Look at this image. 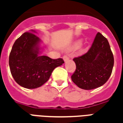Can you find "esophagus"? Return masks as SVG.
<instances>
[{
  "label": "esophagus",
  "instance_id": "1",
  "mask_svg": "<svg viewBox=\"0 0 123 123\" xmlns=\"http://www.w3.org/2000/svg\"><path fill=\"white\" fill-rule=\"evenodd\" d=\"M63 59L64 61V62H66L67 61H68L69 60V57L68 55H64L63 57Z\"/></svg>",
  "mask_w": 123,
  "mask_h": 123
}]
</instances>
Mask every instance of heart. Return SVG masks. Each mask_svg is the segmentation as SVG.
<instances>
[{"mask_svg": "<svg viewBox=\"0 0 123 123\" xmlns=\"http://www.w3.org/2000/svg\"><path fill=\"white\" fill-rule=\"evenodd\" d=\"M82 39H79V40H77V41H75L74 43V44H73V46L71 47L72 49L73 50H77L78 48H79L82 46Z\"/></svg>", "mask_w": 123, "mask_h": 123, "instance_id": "obj_1", "label": "heart"}]
</instances>
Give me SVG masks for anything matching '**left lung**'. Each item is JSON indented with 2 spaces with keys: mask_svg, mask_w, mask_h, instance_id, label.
<instances>
[{
  "mask_svg": "<svg viewBox=\"0 0 123 123\" xmlns=\"http://www.w3.org/2000/svg\"><path fill=\"white\" fill-rule=\"evenodd\" d=\"M76 70L71 80L82 89L91 90L105 84L114 66V56L109 41L98 32L91 47L86 54L75 57Z\"/></svg>",
  "mask_w": 123,
  "mask_h": 123,
  "instance_id": "obj_1",
  "label": "left lung"
}]
</instances>
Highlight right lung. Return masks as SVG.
I'll list each match as a JSON object with an SVG mask.
<instances>
[{"mask_svg": "<svg viewBox=\"0 0 123 123\" xmlns=\"http://www.w3.org/2000/svg\"><path fill=\"white\" fill-rule=\"evenodd\" d=\"M31 30L16 39L11 51L9 64L13 79L27 89H36L48 80L55 68L64 63L62 59L41 55L42 41Z\"/></svg>", "mask_w": 123, "mask_h": 123, "instance_id": "1", "label": "right lung"}]
</instances>
